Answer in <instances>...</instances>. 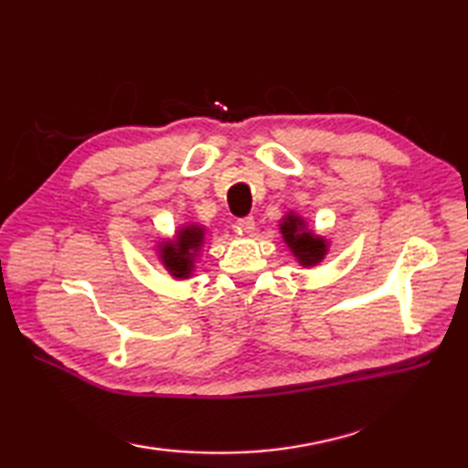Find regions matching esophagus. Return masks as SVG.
Listing matches in <instances>:
<instances>
[{
	"label": "esophagus",
	"mask_w": 468,
	"mask_h": 468,
	"mask_svg": "<svg viewBox=\"0 0 468 468\" xmlns=\"http://www.w3.org/2000/svg\"><path fill=\"white\" fill-rule=\"evenodd\" d=\"M253 229H255L253 215H247V217L237 218V231H239V233H251Z\"/></svg>",
	"instance_id": "34e87169"
}]
</instances>
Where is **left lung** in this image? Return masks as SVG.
Listing matches in <instances>:
<instances>
[{
    "label": "left lung",
    "instance_id": "obj_1",
    "mask_svg": "<svg viewBox=\"0 0 468 468\" xmlns=\"http://www.w3.org/2000/svg\"><path fill=\"white\" fill-rule=\"evenodd\" d=\"M282 233L285 243L292 247L293 255L300 260L302 265H315L324 260L325 243L320 237H314L303 229V221L295 215H287L282 223Z\"/></svg>",
    "mask_w": 468,
    "mask_h": 468
}]
</instances>
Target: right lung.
<instances>
[{
  "instance_id": "add662e5",
  "label": "right lung",
  "mask_w": 468,
  "mask_h": 468,
  "mask_svg": "<svg viewBox=\"0 0 468 468\" xmlns=\"http://www.w3.org/2000/svg\"><path fill=\"white\" fill-rule=\"evenodd\" d=\"M203 243L201 227H185L178 233L175 243H166L163 247V261L166 270L175 277H188L193 270V255Z\"/></svg>"
}]
</instances>
